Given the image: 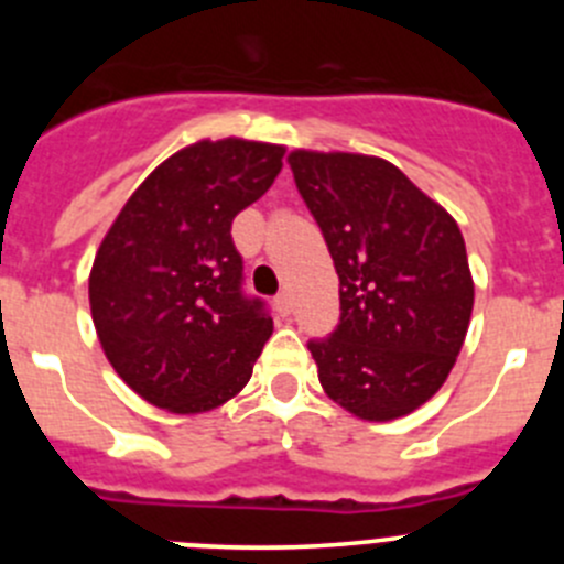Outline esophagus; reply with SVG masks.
<instances>
[{
  "mask_svg": "<svg viewBox=\"0 0 564 564\" xmlns=\"http://www.w3.org/2000/svg\"><path fill=\"white\" fill-rule=\"evenodd\" d=\"M273 305H276L279 316H288V313H291V293H288V291L279 293V296L273 299Z\"/></svg>",
  "mask_w": 564,
  "mask_h": 564,
  "instance_id": "1",
  "label": "esophagus"
}]
</instances>
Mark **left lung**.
<instances>
[{
  "label": "left lung",
  "mask_w": 564,
  "mask_h": 564,
  "mask_svg": "<svg viewBox=\"0 0 564 564\" xmlns=\"http://www.w3.org/2000/svg\"><path fill=\"white\" fill-rule=\"evenodd\" d=\"M288 161L338 273L336 330L307 341L318 381L364 421L410 415L443 387L471 318L460 228L381 158L293 152Z\"/></svg>",
  "instance_id": "left-lung-1"
}]
</instances>
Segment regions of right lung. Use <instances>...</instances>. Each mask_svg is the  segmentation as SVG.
<instances>
[{
  "instance_id": "1",
  "label": "right lung",
  "mask_w": 564,
  "mask_h": 564,
  "mask_svg": "<svg viewBox=\"0 0 564 564\" xmlns=\"http://www.w3.org/2000/svg\"><path fill=\"white\" fill-rule=\"evenodd\" d=\"M282 147L200 141L149 174L104 237L89 307L115 372L169 412H206L248 383L271 338L246 293L231 223L282 172Z\"/></svg>"
}]
</instances>
